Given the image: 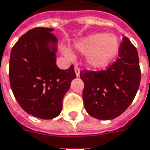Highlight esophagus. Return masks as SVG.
I'll return each mask as SVG.
<instances>
[{
    "instance_id": "34e87169",
    "label": "esophagus",
    "mask_w": 150,
    "mask_h": 150,
    "mask_svg": "<svg viewBox=\"0 0 150 150\" xmlns=\"http://www.w3.org/2000/svg\"><path fill=\"white\" fill-rule=\"evenodd\" d=\"M74 71H75V73H76V76H77V77H79V76H80V69H79V67H74Z\"/></svg>"
}]
</instances>
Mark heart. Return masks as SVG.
I'll return each mask as SVG.
<instances>
[{
	"mask_svg": "<svg viewBox=\"0 0 150 150\" xmlns=\"http://www.w3.org/2000/svg\"><path fill=\"white\" fill-rule=\"evenodd\" d=\"M118 38L112 34L96 33L82 38L75 43V49L87 55V62L95 69L106 67L118 55Z\"/></svg>",
	"mask_w": 150,
	"mask_h": 150,
	"instance_id": "b5f03b06",
	"label": "heart"
}]
</instances>
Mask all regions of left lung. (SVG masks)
Here are the masks:
<instances>
[{"mask_svg":"<svg viewBox=\"0 0 150 150\" xmlns=\"http://www.w3.org/2000/svg\"><path fill=\"white\" fill-rule=\"evenodd\" d=\"M117 61L104 71H81L84 108L93 118L110 120L128 108L138 92L141 72L135 47L124 37Z\"/></svg>","mask_w":150,"mask_h":150,"instance_id":"obj_1","label":"left lung"}]
</instances>
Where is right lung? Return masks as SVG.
Listing matches in <instances>:
<instances>
[{
  "mask_svg": "<svg viewBox=\"0 0 150 150\" xmlns=\"http://www.w3.org/2000/svg\"><path fill=\"white\" fill-rule=\"evenodd\" d=\"M54 30L28 31L11 52L9 78L15 98L24 111L42 119L57 117L62 100L76 78L74 67L62 70L56 64L57 39Z\"/></svg>",
  "mask_w": 150,
  "mask_h": 150,
  "instance_id": "right-lung-1",
  "label": "right lung"
}]
</instances>
